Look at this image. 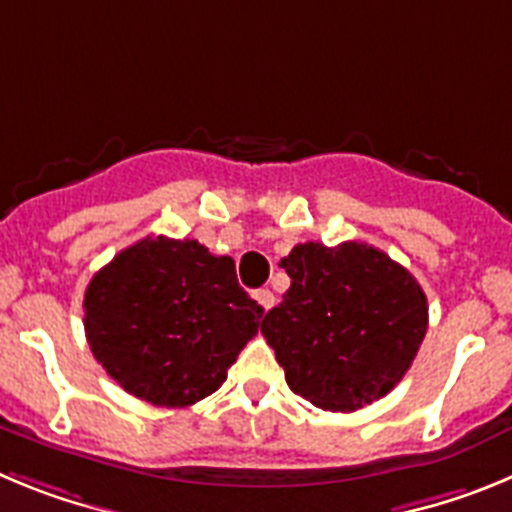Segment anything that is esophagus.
<instances>
[{
    "label": "esophagus",
    "instance_id": "esophagus-1",
    "mask_svg": "<svg viewBox=\"0 0 512 512\" xmlns=\"http://www.w3.org/2000/svg\"><path fill=\"white\" fill-rule=\"evenodd\" d=\"M253 297H256V302H259L264 310H271V305H274V292H269V289H259Z\"/></svg>",
    "mask_w": 512,
    "mask_h": 512
}]
</instances>
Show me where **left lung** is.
<instances>
[{"mask_svg": "<svg viewBox=\"0 0 512 512\" xmlns=\"http://www.w3.org/2000/svg\"><path fill=\"white\" fill-rule=\"evenodd\" d=\"M279 266L292 284L261 333L289 390L330 413L395 390L428 330V300L413 274L356 241L300 243Z\"/></svg>", "mask_w": 512, "mask_h": 512, "instance_id": "left-lung-1", "label": "left lung"}]
</instances>
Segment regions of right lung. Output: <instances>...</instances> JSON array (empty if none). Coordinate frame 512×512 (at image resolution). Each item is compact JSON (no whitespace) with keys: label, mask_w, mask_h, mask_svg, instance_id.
I'll list each match as a JSON object with an SVG mask.
<instances>
[{"label":"right lung","mask_w":512,"mask_h":512,"mask_svg":"<svg viewBox=\"0 0 512 512\" xmlns=\"http://www.w3.org/2000/svg\"><path fill=\"white\" fill-rule=\"evenodd\" d=\"M261 315L230 256L166 235L117 253L84 295L94 359L122 390L161 408L212 395L259 333Z\"/></svg>","instance_id":"add662e5"}]
</instances>
